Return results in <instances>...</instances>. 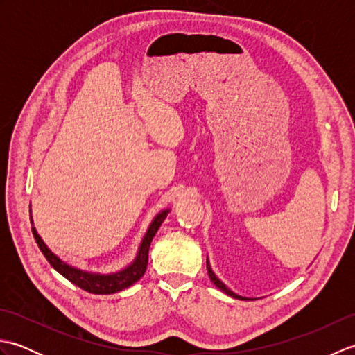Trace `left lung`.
Masks as SVG:
<instances>
[{
  "instance_id": "left-lung-1",
  "label": "left lung",
  "mask_w": 355,
  "mask_h": 355,
  "mask_svg": "<svg viewBox=\"0 0 355 355\" xmlns=\"http://www.w3.org/2000/svg\"><path fill=\"white\" fill-rule=\"evenodd\" d=\"M207 273H209V277H210V281H212L216 286H218V288H220V290H223L225 294H229V296H232V297H235V299H241V300H248L247 297H241V296H238V294H235V293H233V291H230L229 288H227V286H225L221 281H220V279H218L216 276H215V273H214V271H212V268H210V266H209V262H207Z\"/></svg>"
}]
</instances>
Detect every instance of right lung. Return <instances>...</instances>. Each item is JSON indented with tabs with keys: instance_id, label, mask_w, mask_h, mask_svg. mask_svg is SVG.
<instances>
[{
	"instance_id": "1",
	"label": "right lung",
	"mask_w": 355,
	"mask_h": 355,
	"mask_svg": "<svg viewBox=\"0 0 355 355\" xmlns=\"http://www.w3.org/2000/svg\"><path fill=\"white\" fill-rule=\"evenodd\" d=\"M169 210H163L162 214H158L155 216V220L150 224V227L148 229L145 238L141 241L140 250L137 258L131 263L130 267L119 271L116 275H108V276H102V275H94V273H87V271H82L78 268H73L70 266H67L65 262H62L58 256L53 254L47 245L42 243V239L37 235L36 230H33V236L37 247L45 256V259L50 262V266L59 271L64 277L69 279V281L74 285H78L79 288L85 290L88 293L93 294H111V293H117L120 290H125L128 286H131L134 282H137L139 279L145 275L146 267H148V253H149V245L150 241L155 236L157 230L160 229L162 223L164 221L166 215H168Z\"/></svg>"
}]
</instances>
